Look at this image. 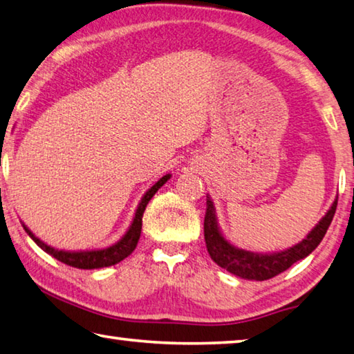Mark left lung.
<instances>
[{
  "mask_svg": "<svg viewBox=\"0 0 354 354\" xmlns=\"http://www.w3.org/2000/svg\"><path fill=\"white\" fill-rule=\"evenodd\" d=\"M336 207L337 196L331 203L330 209H328L324 218L315 224L313 230L306 234L305 239H301L300 243H297L292 247H288V249L284 250L264 253L239 249V247L232 244L230 241L224 236V233H222L219 227L214 203L208 194L205 221H203V234H205L207 250L216 264L221 266L222 269L228 270L233 275L244 278V280H269V278L289 269L294 263L306 258L309 253L320 244V241L324 239L328 230V227L331 224L334 213H336Z\"/></svg>",
  "mask_w": 354,
  "mask_h": 354,
  "instance_id": "obj_1",
  "label": "left lung"
}]
</instances>
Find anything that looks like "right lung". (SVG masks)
<instances>
[{
	"mask_svg": "<svg viewBox=\"0 0 354 354\" xmlns=\"http://www.w3.org/2000/svg\"><path fill=\"white\" fill-rule=\"evenodd\" d=\"M169 178H171V174H166V176L161 177L157 183L152 185V187L146 191L145 196L141 197L138 207H136V209H135V216H133L132 222H130L127 232L124 233L121 239H118L115 244L104 247V249L59 250V249H55V247H51L46 243H43L40 238H37L35 234L29 230L28 225L24 224V222H21V225L30 236V239H32L41 250H45L48 255H51L55 259H59L60 263L73 266V268H77V269L109 268V266H115L120 261H122L124 258H127L130 253L135 250L136 244H138L140 234H141L142 213H145L147 203L152 199L153 194L157 193V191L163 187L167 180H169Z\"/></svg>",
	"mask_w": 354,
	"mask_h": 354,
	"instance_id": "right-lung-1",
	"label": "right lung"
}]
</instances>
